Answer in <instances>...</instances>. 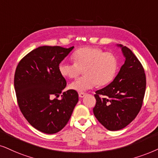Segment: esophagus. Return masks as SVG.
<instances>
[{
  "label": "esophagus",
  "mask_w": 158,
  "mask_h": 158,
  "mask_svg": "<svg viewBox=\"0 0 158 158\" xmlns=\"http://www.w3.org/2000/svg\"><path fill=\"white\" fill-rule=\"evenodd\" d=\"M86 95V93H79V96L80 98H84Z\"/></svg>",
  "instance_id": "1"
}]
</instances>
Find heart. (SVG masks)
Returning <instances> with one entry per match:
<instances>
[{
	"instance_id": "1",
	"label": "heart",
	"mask_w": 158,
	"mask_h": 158,
	"mask_svg": "<svg viewBox=\"0 0 158 158\" xmlns=\"http://www.w3.org/2000/svg\"><path fill=\"white\" fill-rule=\"evenodd\" d=\"M73 63L62 62L59 65L60 74L74 79L84 70L85 76L69 85L71 89L82 93L95 85L104 86L114 80L119 69V62L112 53L104 52L95 47H86L77 49L72 55Z\"/></svg>"
}]
</instances>
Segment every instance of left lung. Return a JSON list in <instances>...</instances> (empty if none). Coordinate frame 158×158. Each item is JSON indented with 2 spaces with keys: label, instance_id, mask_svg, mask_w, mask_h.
Instances as JSON below:
<instances>
[{
  "label": "left lung",
  "instance_id": "left-lung-1",
  "mask_svg": "<svg viewBox=\"0 0 158 158\" xmlns=\"http://www.w3.org/2000/svg\"><path fill=\"white\" fill-rule=\"evenodd\" d=\"M125 63L113 81L95 92L93 113L109 131L121 130L135 118L144 97L146 76L142 65L131 49L117 44Z\"/></svg>",
  "mask_w": 158,
  "mask_h": 158
}]
</instances>
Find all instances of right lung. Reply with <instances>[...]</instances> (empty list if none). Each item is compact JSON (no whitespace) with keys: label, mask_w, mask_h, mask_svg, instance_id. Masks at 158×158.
Instances as JSON below:
<instances>
[{"label":"right lung","mask_w":158,"mask_h":158,"mask_svg":"<svg viewBox=\"0 0 158 158\" xmlns=\"http://www.w3.org/2000/svg\"><path fill=\"white\" fill-rule=\"evenodd\" d=\"M73 47L43 46L32 50L18 64L15 89L20 111L27 122L41 132L53 134L69 122L79 101L77 91L63 92L66 81L59 65Z\"/></svg>","instance_id":"1"}]
</instances>
